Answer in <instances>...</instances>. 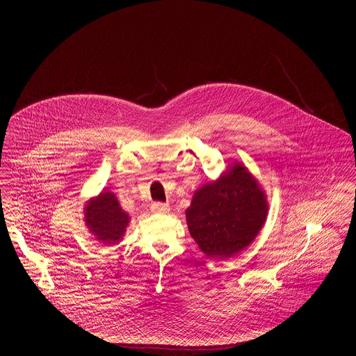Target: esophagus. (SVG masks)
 Here are the masks:
<instances>
[{
  "label": "esophagus",
  "mask_w": 356,
  "mask_h": 356,
  "mask_svg": "<svg viewBox=\"0 0 356 356\" xmlns=\"http://www.w3.org/2000/svg\"><path fill=\"white\" fill-rule=\"evenodd\" d=\"M153 212H160V213H165L170 211V204L161 203V202H154L151 205Z\"/></svg>",
  "instance_id": "obj_1"
}]
</instances>
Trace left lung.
I'll list each match as a JSON object with an SVG mask.
<instances>
[{
	"instance_id": "left-lung-1",
	"label": "left lung",
	"mask_w": 356,
	"mask_h": 356,
	"mask_svg": "<svg viewBox=\"0 0 356 356\" xmlns=\"http://www.w3.org/2000/svg\"><path fill=\"white\" fill-rule=\"evenodd\" d=\"M266 196L245 167L236 164L199 189L186 209L191 236L204 254L226 259L247 248L267 215Z\"/></svg>"
}]
</instances>
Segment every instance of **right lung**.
I'll return each mask as SVG.
<instances>
[{
	"instance_id": "right-lung-1",
	"label": "right lung",
	"mask_w": 356,
	"mask_h": 356,
	"mask_svg": "<svg viewBox=\"0 0 356 356\" xmlns=\"http://www.w3.org/2000/svg\"><path fill=\"white\" fill-rule=\"evenodd\" d=\"M89 230L105 244H115L122 238L129 225V215L122 211L115 195L105 192L89 202L85 208Z\"/></svg>"
}]
</instances>
